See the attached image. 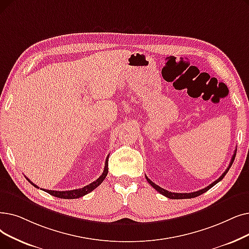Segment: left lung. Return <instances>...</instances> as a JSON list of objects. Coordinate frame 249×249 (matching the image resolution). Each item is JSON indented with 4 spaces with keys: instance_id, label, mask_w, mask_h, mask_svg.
<instances>
[{
    "instance_id": "1",
    "label": "left lung",
    "mask_w": 249,
    "mask_h": 249,
    "mask_svg": "<svg viewBox=\"0 0 249 249\" xmlns=\"http://www.w3.org/2000/svg\"><path fill=\"white\" fill-rule=\"evenodd\" d=\"M236 150H237V149H236ZM236 150H235V153H234V155H233V157H232V159H231L229 167L227 168V170L223 173L222 176H220L219 179H217L214 182H213L212 184H210L208 187H205V188L200 189V190L196 191V192H190V193H176V192H171V191H168V190H166V189H164V188H161V187L158 186L157 184H155V183H154L153 181L149 180L146 176H145V178H146L147 182L149 183V184H150L151 186H153L157 191H159L160 194H163L164 196H166V197H168V198H171V199H184V198H193V197H196V196H200V194H202V193H204V192H207L209 189H211L213 186H214L215 184H217L218 182H220V181L225 177V175L227 174V173H228L229 169L231 168V166H232V164H233L235 156H236Z\"/></svg>"
}]
</instances>
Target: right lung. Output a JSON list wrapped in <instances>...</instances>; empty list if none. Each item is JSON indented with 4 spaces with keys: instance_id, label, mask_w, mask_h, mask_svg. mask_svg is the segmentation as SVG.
Instances as JSON below:
<instances>
[{
    "instance_id": "right-lung-1",
    "label": "right lung",
    "mask_w": 249,
    "mask_h": 249,
    "mask_svg": "<svg viewBox=\"0 0 249 249\" xmlns=\"http://www.w3.org/2000/svg\"><path fill=\"white\" fill-rule=\"evenodd\" d=\"M107 159H109V157L107 158L106 160V164H105V169H104V172L103 174L100 176L99 179H96L95 181L91 182L90 184L86 185L82 188H79V189H74V190H67V191H56V190H48V189H44L46 192H48L49 194H51V196H56V197H59V198H65V199H74V198H79L83 196H85V194H88L89 192H91L93 189H95L96 187H98L101 183L105 180V178L107 177V171H109V169H107ZM28 182H30L31 185H34L35 187L36 188H39L37 185H36L35 183H32L27 177H25Z\"/></svg>"
}]
</instances>
